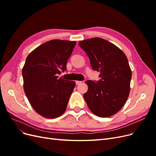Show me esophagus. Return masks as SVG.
Returning <instances> with one entry per match:
<instances>
[{
	"label": "esophagus",
	"mask_w": 156,
	"mask_h": 156,
	"mask_svg": "<svg viewBox=\"0 0 156 156\" xmlns=\"http://www.w3.org/2000/svg\"><path fill=\"white\" fill-rule=\"evenodd\" d=\"M82 83V81H75V83H76L77 85H79V84H80Z\"/></svg>",
	"instance_id": "esophagus-1"
}]
</instances>
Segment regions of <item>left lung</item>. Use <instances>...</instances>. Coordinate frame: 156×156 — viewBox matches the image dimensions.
<instances>
[{
	"mask_svg": "<svg viewBox=\"0 0 156 156\" xmlns=\"http://www.w3.org/2000/svg\"><path fill=\"white\" fill-rule=\"evenodd\" d=\"M86 52L92 69L100 72V81L88 80L84 100L94 115L109 117L126 103L130 91L131 70L126 55L108 41L94 37L79 42Z\"/></svg>",
	"mask_w": 156,
	"mask_h": 156,
	"instance_id": "1",
	"label": "left lung"
}]
</instances>
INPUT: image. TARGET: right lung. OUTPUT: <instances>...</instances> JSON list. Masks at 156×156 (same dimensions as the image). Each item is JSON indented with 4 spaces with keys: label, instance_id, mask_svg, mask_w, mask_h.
I'll return each mask as SVG.
<instances>
[{
    "label": "right lung",
    "instance_id": "obj_1",
    "mask_svg": "<svg viewBox=\"0 0 156 156\" xmlns=\"http://www.w3.org/2000/svg\"><path fill=\"white\" fill-rule=\"evenodd\" d=\"M76 41L52 40L28 55L22 69L23 88L31 106L46 119H55L66 109L75 83L58 74L66 69Z\"/></svg>",
    "mask_w": 156,
    "mask_h": 156
}]
</instances>
